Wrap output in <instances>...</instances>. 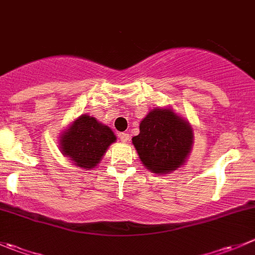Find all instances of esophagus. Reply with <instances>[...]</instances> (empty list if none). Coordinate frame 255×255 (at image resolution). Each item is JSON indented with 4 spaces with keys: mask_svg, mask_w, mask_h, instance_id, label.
<instances>
[{
    "mask_svg": "<svg viewBox=\"0 0 255 255\" xmlns=\"http://www.w3.org/2000/svg\"><path fill=\"white\" fill-rule=\"evenodd\" d=\"M118 138H120L122 142L127 143L128 140H129V134H128V133H120V134H118Z\"/></svg>",
    "mask_w": 255,
    "mask_h": 255,
    "instance_id": "1",
    "label": "esophagus"
}]
</instances>
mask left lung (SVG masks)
<instances>
[{"label":"left lung","mask_w":255,"mask_h":255,"mask_svg":"<svg viewBox=\"0 0 255 255\" xmlns=\"http://www.w3.org/2000/svg\"><path fill=\"white\" fill-rule=\"evenodd\" d=\"M194 133L186 120L171 109H154L143 118L132 143L140 161L154 174H168L182 165L191 150Z\"/></svg>","instance_id":"obj_1"}]
</instances>
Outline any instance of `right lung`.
Wrapping results in <instances>:
<instances>
[{"instance_id":"add662e5","label":"right lung","mask_w":255,"mask_h":255,"mask_svg":"<svg viewBox=\"0 0 255 255\" xmlns=\"http://www.w3.org/2000/svg\"><path fill=\"white\" fill-rule=\"evenodd\" d=\"M115 140L116 135L111 128L95 117L82 115L60 135V149L76 166L90 170L101 161Z\"/></svg>"}]
</instances>
